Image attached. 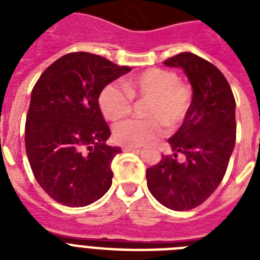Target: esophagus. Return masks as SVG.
Instances as JSON below:
<instances>
[{
    "label": "esophagus",
    "mask_w": 260,
    "mask_h": 260,
    "mask_svg": "<svg viewBox=\"0 0 260 260\" xmlns=\"http://www.w3.org/2000/svg\"><path fill=\"white\" fill-rule=\"evenodd\" d=\"M139 147L138 146H124L122 147V151H125V152H128V151H138Z\"/></svg>",
    "instance_id": "obj_1"
}]
</instances>
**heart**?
<instances>
[{"mask_svg": "<svg viewBox=\"0 0 260 260\" xmlns=\"http://www.w3.org/2000/svg\"><path fill=\"white\" fill-rule=\"evenodd\" d=\"M122 87L109 83L98 95V106L106 120L117 121L132 110V98L148 100L146 105L148 120H128L114 126L116 142L125 146H140L162 136L167 126L175 129L187 117L193 94L186 83L170 70L150 69L128 78Z\"/></svg>", "mask_w": 260, "mask_h": 260, "instance_id": "heart-1", "label": "heart"}]
</instances>
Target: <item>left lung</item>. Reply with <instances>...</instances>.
Returning a JSON list of instances; mask_svg holds the SVG:
<instances>
[{
	"mask_svg": "<svg viewBox=\"0 0 260 260\" xmlns=\"http://www.w3.org/2000/svg\"><path fill=\"white\" fill-rule=\"evenodd\" d=\"M165 64L185 71L193 102L181 128L169 139L174 155H162L158 165L147 169V186L169 209L189 210L208 200L225 175L236 142V102L225 77L205 59L181 52ZM178 153L185 160L178 161Z\"/></svg>",
	"mask_w": 260,
	"mask_h": 260,
	"instance_id": "left-lung-1",
	"label": "left lung"
}]
</instances>
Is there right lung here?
<instances>
[{
    "label": "right lung",
    "instance_id": "obj_1",
    "mask_svg": "<svg viewBox=\"0 0 260 260\" xmlns=\"http://www.w3.org/2000/svg\"><path fill=\"white\" fill-rule=\"evenodd\" d=\"M129 71L100 55L71 52L35 85L25 122L26 156L39 185L59 204L90 205L112 186L110 163L121 148L105 143L110 129L98 95Z\"/></svg>",
    "mask_w": 260,
    "mask_h": 260
}]
</instances>
